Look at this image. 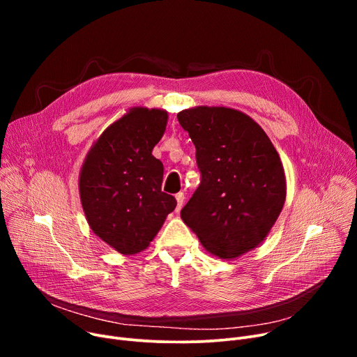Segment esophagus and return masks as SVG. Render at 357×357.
Masks as SVG:
<instances>
[{"instance_id":"34e87169","label":"esophagus","mask_w":357,"mask_h":357,"mask_svg":"<svg viewBox=\"0 0 357 357\" xmlns=\"http://www.w3.org/2000/svg\"><path fill=\"white\" fill-rule=\"evenodd\" d=\"M175 198H176V213H179V211H181V208L183 207V201H185V195H183L182 192H178V194L175 195Z\"/></svg>"}]
</instances>
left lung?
Instances as JSON below:
<instances>
[{
    "label": "left lung",
    "instance_id": "left-lung-1",
    "mask_svg": "<svg viewBox=\"0 0 357 357\" xmlns=\"http://www.w3.org/2000/svg\"><path fill=\"white\" fill-rule=\"evenodd\" d=\"M195 146L201 183L181 211L205 250L234 259L264 241L287 198L284 165L252 117L229 107L178 112Z\"/></svg>",
    "mask_w": 357,
    "mask_h": 357
}]
</instances>
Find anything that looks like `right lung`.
<instances>
[{
	"mask_svg": "<svg viewBox=\"0 0 357 357\" xmlns=\"http://www.w3.org/2000/svg\"><path fill=\"white\" fill-rule=\"evenodd\" d=\"M167 111L133 107L93 142L79 174L91 230L121 255H136L162 229L176 199L162 192L163 165L152 155Z\"/></svg>",
	"mask_w": 357,
	"mask_h": 357,
	"instance_id": "1",
	"label": "right lung"
}]
</instances>
